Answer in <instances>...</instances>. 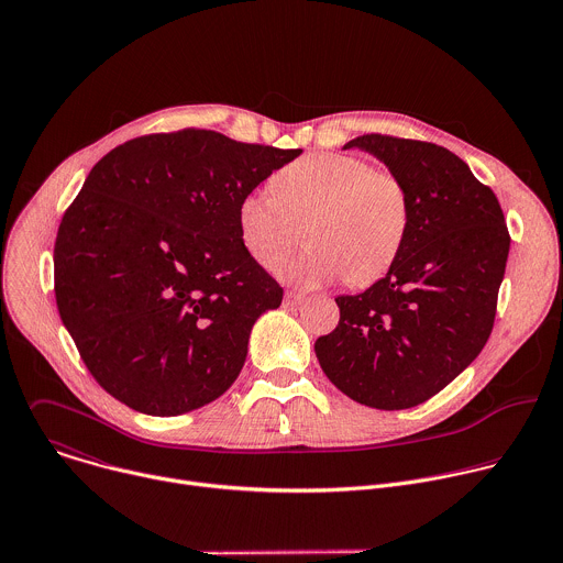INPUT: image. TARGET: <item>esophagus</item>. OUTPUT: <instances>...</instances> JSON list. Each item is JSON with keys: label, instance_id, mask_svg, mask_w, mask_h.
<instances>
[{"label": "esophagus", "instance_id": "34e87169", "mask_svg": "<svg viewBox=\"0 0 563 563\" xmlns=\"http://www.w3.org/2000/svg\"><path fill=\"white\" fill-rule=\"evenodd\" d=\"M305 300V296L302 294H298V291H285V305H298V302H302Z\"/></svg>", "mask_w": 563, "mask_h": 563}]
</instances>
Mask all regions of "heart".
<instances>
[{"mask_svg": "<svg viewBox=\"0 0 563 563\" xmlns=\"http://www.w3.org/2000/svg\"><path fill=\"white\" fill-rule=\"evenodd\" d=\"M410 196L398 176L345 153H313L238 202V233L247 254L274 269L294 247L307 220L305 243L278 274L316 287L336 278L365 285L396 261L410 229Z\"/></svg>", "mask_w": 563, "mask_h": 563, "instance_id": "b5f03b06", "label": "heart"}]
</instances>
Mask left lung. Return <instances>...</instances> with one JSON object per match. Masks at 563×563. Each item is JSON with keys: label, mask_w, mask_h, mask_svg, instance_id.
<instances>
[{"label": "left lung", "mask_w": 563, "mask_h": 563, "mask_svg": "<svg viewBox=\"0 0 563 563\" xmlns=\"http://www.w3.org/2000/svg\"><path fill=\"white\" fill-rule=\"evenodd\" d=\"M361 148L410 196V229L387 274L339 296L341 320L313 345L328 378L356 404L415 408L454 380L484 350L497 313L510 235L490 187L432 142L361 135Z\"/></svg>", "instance_id": "8db88e82"}]
</instances>
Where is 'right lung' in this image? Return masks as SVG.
Segmentation results:
<instances>
[{
	"instance_id": "obj_1",
	"label": "right lung",
	"mask_w": 563,
	"mask_h": 563,
	"mask_svg": "<svg viewBox=\"0 0 563 563\" xmlns=\"http://www.w3.org/2000/svg\"><path fill=\"white\" fill-rule=\"evenodd\" d=\"M300 148L185 129L129 140L91 169L55 240V300L93 378L178 417L222 396L283 287L247 254L238 202Z\"/></svg>"
}]
</instances>
